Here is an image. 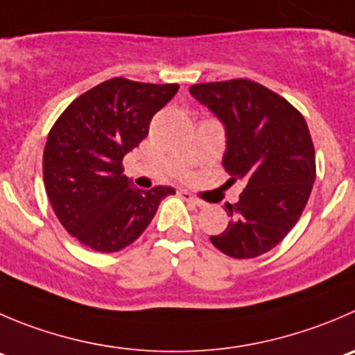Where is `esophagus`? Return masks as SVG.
Segmentation results:
<instances>
[{
  "mask_svg": "<svg viewBox=\"0 0 355 355\" xmlns=\"http://www.w3.org/2000/svg\"><path fill=\"white\" fill-rule=\"evenodd\" d=\"M181 197H183L187 202H191V204L198 205V207H204V205H205L204 200H200V198H197L195 195H191L190 191H187V190L181 191Z\"/></svg>",
  "mask_w": 355,
  "mask_h": 355,
  "instance_id": "1",
  "label": "esophagus"
}]
</instances>
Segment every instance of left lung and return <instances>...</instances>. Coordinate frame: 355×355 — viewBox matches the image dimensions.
<instances>
[{"mask_svg":"<svg viewBox=\"0 0 355 355\" xmlns=\"http://www.w3.org/2000/svg\"><path fill=\"white\" fill-rule=\"evenodd\" d=\"M190 94L225 125V171L232 181L248 183L237 204H226L232 221L211 242L237 259L265 254L298 223L315 181L305 118L284 97L251 80L197 83Z\"/></svg>","mask_w":355,"mask_h":355,"instance_id":"8db88e82","label":"left lung"}]
</instances>
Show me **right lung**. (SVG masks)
I'll list each match as a JSON object with an SVG mask.
<instances>
[{
  "label": "right lung",
  "instance_id": "obj_1",
  "mask_svg": "<svg viewBox=\"0 0 355 355\" xmlns=\"http://www.w3.org/2000/svg\"><path fill=\"white\" fill-rule=\"evenodd\" d=\"M180 85L111 78L82 94L50 129L43 181L60 225L87 248L116 252L146 230L171 187L139 190L121 160L148 136L150 121Z\"/></svg>",
  "mask_w": 355,
  "mask_h": 355
}]
</instances>
